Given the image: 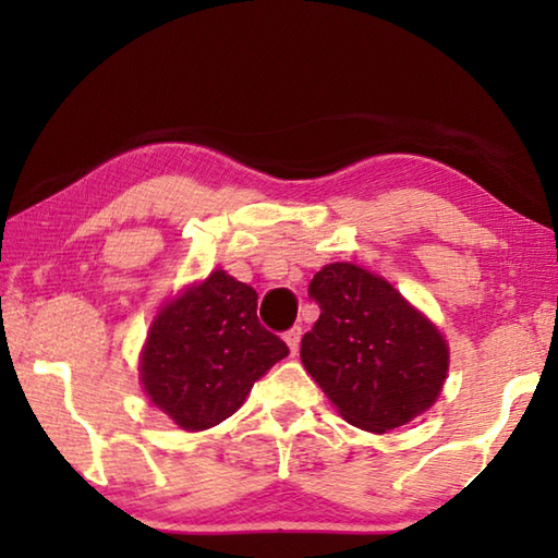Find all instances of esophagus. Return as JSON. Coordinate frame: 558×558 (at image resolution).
Instances as JSON below:
<instances>
[{
  "label": "esophagus",
  "mask_w": 558,
  "mask_h": 558,
  "mask_svg": "<svg viewBox=\"0 0 558 558\" xmlns=\"http://www.w3.org/2000/svg\"><path fill=\"white\" fill-rule=\"evenodd\" d=\"M300 339H302V327L295 325L292 329H288V332H286V342H288V347H290V354L298 352Z\"/></svg>",
  "instance_id": "1"
}]
</instances>
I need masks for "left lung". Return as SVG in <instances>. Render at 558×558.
<instances>
[{"instance_id": "left-lung-1", "label": "left lung", "mask_w": 558, "mask_h": 558, "mask_svg": "<svg viewBox=\"0 0 558 558\" xmlns=\"http://www.w3.org/2000/svg\"><path fill=\"white\" fill-rule=\"evenodd\" d=\"M319 319L302 337L300 359L339 415L386 433L428 411L448 376V344L389 280L329 263L310 282Z\"/></svg>"}]
</instances>
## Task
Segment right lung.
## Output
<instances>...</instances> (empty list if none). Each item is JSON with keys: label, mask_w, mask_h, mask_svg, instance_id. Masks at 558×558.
Masks as SVG:
<instances>
[{"label": "right lung", "mask_w": 558, "mask_h": 558, "mask_svg": "<svg viewBox=\"0 0 558 558\" xmlns=\"http://www.w3.org/2000/svg\"><path fill=\"white\" fill-rule=\"evenodd\" d=\"M258 292L214 270L167 300L147 332L140 381L179 428L206 430L241 409L288 344L256 315Z\"/></svg>", "instance_id": "right-lung-1"}]
</instances>
